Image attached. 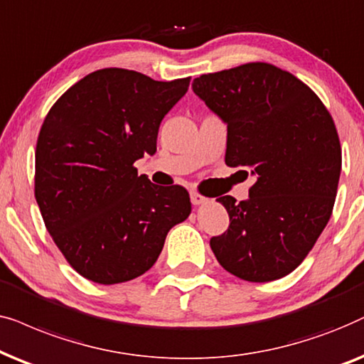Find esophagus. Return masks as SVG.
Masks as SVG:
<instances>
[{
  "mask_svg": "<svg viewBox=\"0 0 364 364\" xmlns=\"http://www.w3.org/2000/svg\"><path fill=\"white\" fill-rule=\"evenodd\" d=\"M206 201V198L203 196V195H200V193H196V191H193L191 193V203L195 206H198V205H203V203Z\"/></svg>",
  "mask_w": 364,
  "mask_h": 364,
  "instance_id": "obj_1",
  "label": "esophagus"
}]
</instances>
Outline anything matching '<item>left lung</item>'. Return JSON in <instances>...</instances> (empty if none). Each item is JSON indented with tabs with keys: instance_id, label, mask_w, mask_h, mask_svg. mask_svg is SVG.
<instances>
[{
	"instance_id": "1",
	"label": "left lung",
	"mask_w": 364,
	"mask_h": 364,
	"mask_svg": "<svg viewBox=\"0 0 364 364\" xmlns=\"http://www.w3.org/2000/svg\"><path fill=\"white\" fill-rule=\"evenodd\" d=\"M193 91L228 124L225 163L256 178L246 201L218 198L230 228L210 240L213 253L245 281L283 278L331 218L341 173L331 114L309 86L269 63L201 75Z\"/></svg>"
}]
</instances>
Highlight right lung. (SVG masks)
Returning <instances> with one entry per match:
<instances>
[{"instance_id": "obj_1", "label": "right lung", "mask_w": 364, "mask_h": 364, "mask_svg": "<svg viewBox=\"0 0 364 364\" xmlns=\"http://www.w3.org/2000/svg\"><path fill=\"white\" fill-rule=\"evenodd\" d=\"M190 80L105 68L48 111L36 143L35 198L53 241L83 278H138L156 263L168 231L190 216L185 188L153 185L134 168L156 151L159 124Z\"/></svg>"}]
</instances>
